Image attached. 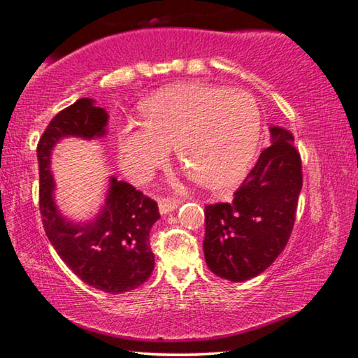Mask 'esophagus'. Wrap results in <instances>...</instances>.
<instances>
[{
	"mask_svg": "<svg viewBox=\"0 0 358 358\" xmlns=\"http://www.w3.org/2000/svg\"><path fill=\"white\" fill-rule=\"evenodd\" d=\"M180 200H176V198H160L158 200V209H160L162 214H169L173 210L178 209L180 206Z\"/></svg>",
	"mask_w": 358,
	"mask_h": 358,
	"instance_id": "34e87169",
	"label": "esophagus"
}]
</instances>
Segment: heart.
<instances>
[{
	"label": "heart",
	"instance_id": "b5f03b06",
	"mask_svg": "<svg viewBox=\"0 0 358 358\" xmlns=\"http://www.w3.org/2000/svg\"><path fill=\"white\" fill-rule=\"evenodd\" d=\"M260 110L248 92L213 85H178L155 93L143 106V120L115 130L120 168L145 182L176 155L198 184L224 189L241 180L254 160Z\"/></svg>",
	"mask_w": 358,
	"mask_h": 358
}]
</instances>
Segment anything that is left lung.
Here are the masks:
<instances>
[{"instance_id":"left-lung-1","label":"left lung","mask_w":358,"mask_h":358,"mask_svg":"<svg viewBox=\"0 0 358 358\" xmlns=\"http://www.w3.org/2000/svg\"><path fill=\"white\" fill-rule=\"evenodd\" d=\"M271 145L234 192L230 203L204 208L203 250L215 276L243 282L278 259L294 230L303 185L301 158L294 134L269 127Z\"/></svg>"}]
</instances>
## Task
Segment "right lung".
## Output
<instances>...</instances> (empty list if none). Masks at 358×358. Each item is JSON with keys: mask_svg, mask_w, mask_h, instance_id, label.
Returning a JSON list of instances; mask_svg holds the SVG:
<instances>
[{"mask_svg": "<svg viewBox=\"0 0 358 358\" xmlns=\"http://www.w3.org/2000/svg\"><path fill=\"white\" fill-rule=\"evenodd\" d=\"M109 115L95 99L80 98L58 113L39 139V209L47 238L60 259L85 284L108 294H124L150 278L155 259L149 236L160 219L154 200L133 185L110 178L95 219L74 222L55 203L50 157L63 138L93 139L106 134Z\"/></svg>", "mask_w": 358, "mask_h": 358, "instance_id": "obj_1", "label": "right lung"}]
</instances>
